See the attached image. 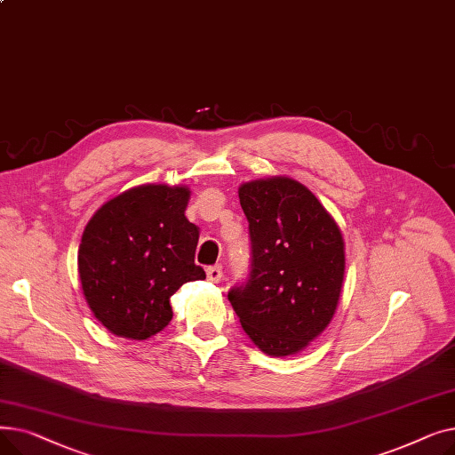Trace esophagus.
<instances>
[{
    "label": "esophagus",
    "instance_id": "34e87169",
    "mask_svg": "<svg viewBox=\"0 0 455 455\" xmlns=\"http://www.w3.org/2000/svg\"><path fill=\"white\" fill-rule=\"evenodd\" d=\"M221 276H223V267L221 266H212V267L206 269V278L213 283H218L221 280Z\"/></svg>",
    "mask_w": 455,
    "mask_h": 455
}]
</instances>
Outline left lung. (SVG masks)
Here are the masks:
<instances>
[{"mask_svg": "<svg viewBox=\"0 0 455 455\" xmlns=\"http://www.w3.org/2000/svg\"><path fill=\"white\" fill-rule=\"evenodd\" d=\"M237 194L249 221L251 273L228 300L261 352L297 354L338 309L343 234L312 191L290 177L251 180Z\"/></svg>", "mask_w": 455, "mask_h": 455, "instance_id": "8db88e82", "label": "left lung"}]
</instances>
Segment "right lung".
<instances>
[{
  "mask_svg": "<svg viewBox=\"0 0 455 455\" xmlns=\"http://www.w3.org/2000/svg\"><path fill=\"white\" fill-rule=\"evenodd\" d=\"M186 186L143 184L107 201L79 245L84 299L114 336L148 339L170 324V299L206 278L196 264L199 228L186 220Z\"/></svg>",
  "mask_w": 455,
  "mask_h": 455,
  "instance_id": "1",
  "label": "right lung"
}]
</instances>
